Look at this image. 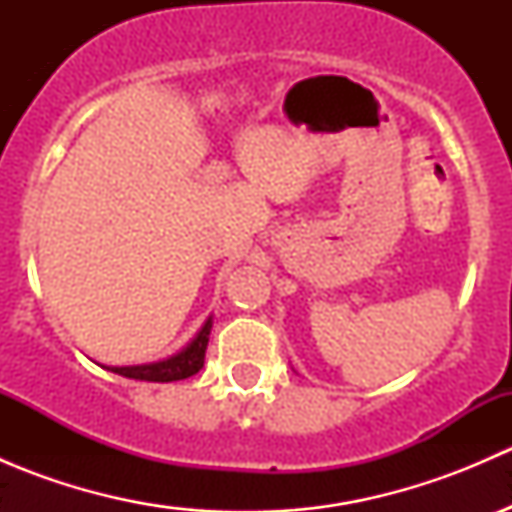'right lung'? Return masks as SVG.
<instances>
[{"label":"right lung","instance_id":"add662e5","mask_svg":"<svg viewBox=\"0 0 512 512\" xmlns=\"http://www.w3.org/2000/svg\"><path fill=\"white\" fill-rule=\"evenodd\" d=\"M210 329H213V317H208V322L200 327V332L190 339L188 347L180 349L178 354L168 356L163 361H153V364H138V366H111L113 374H121L126 379H138V381H180L188 379V376L198 374L205 364V349H208Z\"/></svg>","mask_w":512,"mask_h":512}]
</instances>
